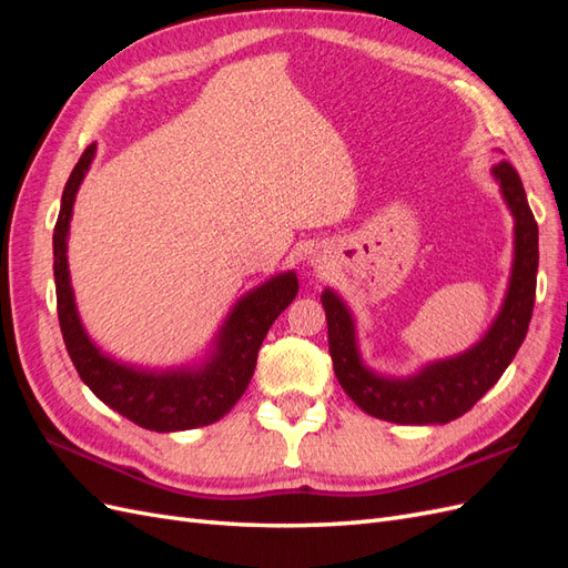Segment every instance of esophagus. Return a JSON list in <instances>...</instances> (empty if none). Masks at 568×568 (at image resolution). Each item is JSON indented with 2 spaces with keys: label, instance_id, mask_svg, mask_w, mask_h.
I'll return each mask as SVG.
<instances>
[{
  "label": "esophagus",
  "instance_id": "esophagus-1",
  "mask_svg": "<svg viewBox=\"0 0 568 568\" xmlns=\"http://www.w3.org/2000/svg\"><path fill=\"white\" fill-rule=\"evenodd\" d=\"M313 265H320V261H313Z\"/></svg>",
  "mask_w": 568,
  "mask_h": 568
}]
</instances>
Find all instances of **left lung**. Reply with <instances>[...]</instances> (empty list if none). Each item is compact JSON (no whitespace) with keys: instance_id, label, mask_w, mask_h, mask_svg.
<instances>
[{"instance_id":"obj_1","label":"left lung","mask_w":568,"mask_h":568,"mask_svg":"<svg viewBox=\"0 0 568 568\" xmlns=\"http://www.w3.org/2000/svg\"><path fill=\"white\" fill-rule=\"evenodd\" d=\"M490 173L500 184V194L514 217V261L500 313L469 351L434 359L409 376L374 372L359 355L351 307L334 288L322 291L336 379L348 398L376 419L424 426L462 417L497 384L526 338L536 303L538 225L517 170L500 161Z\"/></svg>"}]
</instances>
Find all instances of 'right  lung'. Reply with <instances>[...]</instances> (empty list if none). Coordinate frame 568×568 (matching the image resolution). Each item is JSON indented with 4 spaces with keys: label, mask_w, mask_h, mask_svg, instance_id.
<instances>
[{
    "label": "right lung",
    "mask_w": 568,
    "mask_h": 568,
    "mask_svg": "<svg viewBox=\"0 0 568 568\" xmlns=\"http://www.w3.org/2000/svg\"><path fill=\"white\" fill-rule=\"evenodd\" d=\"M94 153L97 144L84 149L68 178L54 227L57 307L65 351L80 379L90 386L97 398L136 426L159 434L209 426L225 417L244 395L257 363V351L272 322L298 294L296 272L274 274L265 284L239 298L201 363L146 369L106 355L84 332L71 286V270H68V232H71L73 203Z\"/></svg>",
    "instance_id": "obj_1"
}]
</instances>
